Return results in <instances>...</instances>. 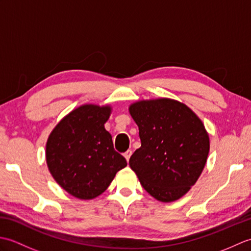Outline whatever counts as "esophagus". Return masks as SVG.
Here are the masks:
<instances>
[{
	"label": "esophagus",
	"mask_w": 251,
	"mask_h": 251,
	"mask_svg": "<svg viewBox=\"0 0 251 251\" xmlns=\"http://www.w3.org/2000/svg\"><path fill=\"white\" fill-rule=\"evenodd\" d=\"M130 156H131V151H127V152H125V153H124V157L126 158V161H127V162H129V158H130Z\"/></svg>",
	"instance_id": "obj_1"
}]
</instances>
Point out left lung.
Listing matches in <instances>:
<instances>
[{
	"instance_id": "1",
	"label": "left lung",
	"mask_w": 251,
	"mask_h": 251,
	"mask_svg": "<svg viewBox=\"0 0 251 251\" xmlns=\"http://www.w3.org/2000/svg\"><path fill=\"white\" fill-rule=\"evenodd\" d=\"M128 110L141 140L130 156V168L155 200L181 199L199 180L209 153V135L201 120L170 98L139 100Z\"/></svg>"
}]
</instances>
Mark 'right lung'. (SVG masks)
<instances>
[{"instance_id": "right-lung-1", "label": "right lung", "mask_w": 251, "mask_h": 251, "mask_svg": "<svg viewBox=\"0 0 251 251\" xmlns=\"http://www.w3.org/2000/svg\"><path fill=\"white\" fill-rule=\"evenodd\" d=\"M109 104L77 106L55 126L46 142V163L56 182L79 200H93L109 188L126 159L104 128Z\"/></svg>"}]
</instances>
